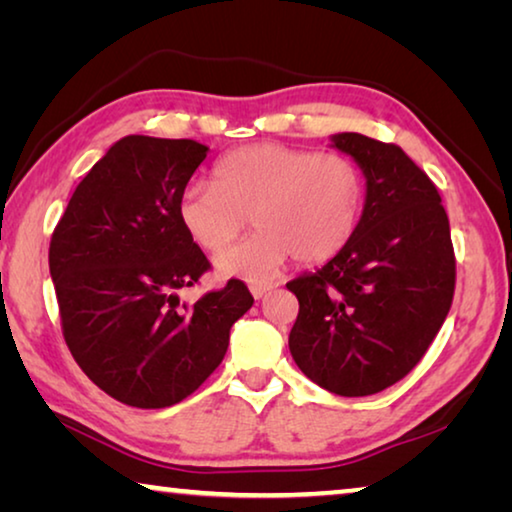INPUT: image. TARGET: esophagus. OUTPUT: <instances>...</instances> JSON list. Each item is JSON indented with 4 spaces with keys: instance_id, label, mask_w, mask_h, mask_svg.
I'll return each mask as SVG.
<instances>
[{
    "instance_id": "obj_1",
    "label": "esophagus",
    "mask_w": 512,
    "mask_h": 512,
    "mask_svg": "<svg viewBox=\"0 0 512 512\" xmlns=\"http://www.w3.org/2000/svg\"><path fill=\"white\" fill-rule=\"evenodd\" d=\"M271 289H273V284H250V293H253L255 300L264 298Z\"/></svg>"
}]
</instances>
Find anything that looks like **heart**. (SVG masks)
<instances>
[{"label": "heart", "instance_id": "heart-1", "mask_svg": "<svg viewBox=\"0 0 512 512\" xmlns=\"http://www.w3.org/2000/svg\"><path fill=\"white\" fill-rule=\"evenodd\" d=\"M363 178L336 153L264 142L216 162L214 183L192 180L178 196V219L198 246L220 250L245 227L258 232L214 257V271L250 284H271L291 255L325 262L357 232Z\"/></svg>", "mask_w": 512, "mask_h": 512}]
</instances>
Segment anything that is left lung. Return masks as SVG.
I'll return each instance as SVG.
<instances>
[{
	"label": "left lung",
	"instance_id": "left-lung-1",
	"mask_svg": "<svg viewBox=\"0 0 512 512\" xmlns=\"http://www.w3.org/2000/svg\"><path fill=\"white\" fill-rule=\"evenodd\" d=\"M366 178L352 239L316 273L287 284L300 311L293 361L329 393L363 397L409 375L443 327L456 262L436 185L400 146L336 133Z\"/></svg>",
	"mask_w": 512,
	"mask_h": 512
}]
</instances>
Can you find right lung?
<instances>
[{
    "mask_svg": "<svg viewBox=\"0 0 512 512\" xmlns=\"http://www.w3.org/2000/svg\"><path fill=\"white\" fill-rule=\"evenodd\" d=\"M210 146L126 135L85 173L49 246L69 352L101 391L137 409L192 395L253 307L244 282L180 305L210 262L178 219V196Z\"/></svg>",
    "mask_w": 512,
    "mask_h": 512,
    "instance_id": "right-lung-1",
    "label": "right lung"
}]
</instances>
